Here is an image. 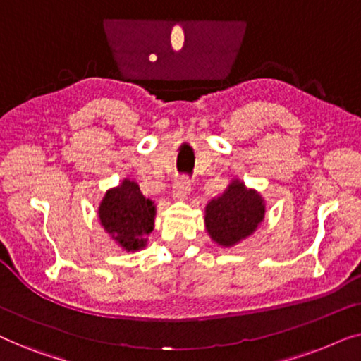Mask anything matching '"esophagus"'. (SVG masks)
I'll list each match as a JSON object with an SVG mask.
<instances>
[{
  "mask_svg": "<svg viewBox=\"0 0 361 361\" xmlns=\"http://www.w3.org/2000/svg\"><path fill=\"white\" fill-rule=\"evenodd\" d=\"M190 194V182L187 179L176 180L174 189H172V199L174 200H184L187 195Z\"/></svg>",
  "mask_w": 361,
  "mask_h": 361,
  "instance_id": "1",
  "label": "esophagus"
}]
</instances>
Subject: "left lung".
<instances>
[{
    "label": "left lung",
    "mask_w": 361,
    "mask_h": 361,
    "mask_svg": "<svg viewBox=\"0 0 361 361\" xmlns=\"http://www.w3.org/2000/svg\"><path fill=\"white\" fill-rule=\"evenodd\" d=\"M266 200L256 189L233 177L220 195L207 202L204 209L205 231L221 248L250 238L264 221Z\"/></svg>",
    "instance_id": "1"
}]
</instances>
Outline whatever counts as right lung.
<instances>
[{"mask_svg":"<svg viewBox=\"0 0 361 361\" xmlns=\"http://www.w3.org/2000/svg\"><path fill=\"white\" fill-rule=\"evenodd\" d=\"M105 233L126 253L146 248L147 236L154 230L156 204L147 199L136 180L125 177L105 192L97 210Z\"/></svg>","mask_w":361,"mask_h":361,"instance_id":"right-lung-1","label":"right lung"}]
</instances>
